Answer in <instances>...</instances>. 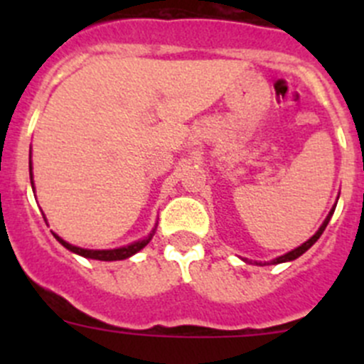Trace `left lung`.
I'll use <instances>...</instances> for the list:
<instances>
[{
    "mask_svg": "<svg viewBox=\"0 0 364 364\" xmlns=\"http://www.w3.org/2000/svg\"><path fill=\"white\" fill-rule=\"evenodd\" d=\"M335 208H336V205H333V209H331V211H329V215L326 216V220H324V223H322V225H321V229H318L317 232H315L314 236L310 237V240H308V241H304V243L301 245V247L294 248V250H292V252L285 253V255H282V257H277V259H273V260H271V262H264V264H262V262H255V264H259V266H266V264H280V262H289V260H294V259H297V257H301V255H303V253L306 252L308 248H311V247H314V245H315V241H317L318 237H321V234L324 232V229H326V227H328L329 220H331L333 213H335ZM245 260H247V259H245ZM247 262H248V260H247Z\"/></svg>",
    "mask_w": 364,
    "mask_h": 364,
    "instance_id": "obj_1",
    "label": "left lung"
}]
</instances>
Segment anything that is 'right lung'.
Listing matches in <instances>:
<instances>
[{"instance_id": "add662e5", "label": "right lung", "mask_w": 364, "mask_h": 364, "mask_svg": "<svg viewBox=\"0 0 364 364\" xmlns=\"http://www.w3.org/2000/svg\"><path fill=\"white\" fill-rule=\"evenodd\" d=\"M29 176H31V186H33V174H31V161H29ZM155 229L151 230V232L148 234V236L144 237V240L141 241H135V243L128 245V247H121V248H114V250H87V248H80V247H73V245L67 243L65 240H61L58 234H54V237H56L58 241H60L61 245H63L65 248L70 252L77 253V255H82L86 257V259H95V260H123V259H128V257L135 255L139 250H142V248L146 247V245L151 241V237L155 236Z\"/></svg>"}]
</instances>
